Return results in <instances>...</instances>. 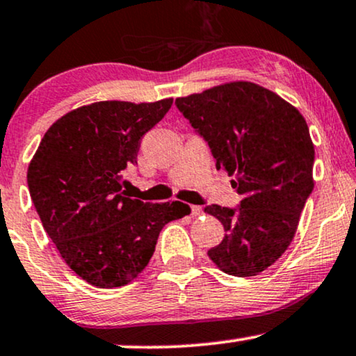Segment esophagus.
Wrapping results in <instances>:
<instances>
[{"mask_svg":"<svg viewBox=\"0 0 356 356\" xmlns=\"http://www.w3.org/2000/svg\"><path fill=\"white\" fill-rule=\"evenodd\" d=\"M191 211H192L193 217H200V215L204 213V210H202V207H199V205H192Z\"/></svg>","mask_w":356,"mask_h":356,"instance_id":"1","label":"esophagus"}]
</instances>
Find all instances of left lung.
<instances>
[{
	"instance_id": "obj_1",
	"label": "left lung",
	"mask_w": 356,
	"mask_h": 356,
	"mask_svg": "<svg viewBox=\"0 0 356 356\" xmlns=\"http://www.w3.org/2000/svg\"><path fill=\"white\" fill-rule=\"evenodd\" d=\"M175 105L243 197L236 209L205 207L225 228L222 243L207 254L223 273L256 276L294 240L314 188L309 126L298 108L245 80L181 97Z\"/></svg>"
}]
</instances>
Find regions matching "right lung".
<instances>
[{
  "label": "right lung",
  "mask_w": 356,
  "mask_h": 356,
  "mask_svg": "<svg viewBox=\"0 0 356 356\" xmlns=\"http://www.w3.org/2000/svg\"><path fill=\"white\" fill-rule=\"evenodd\" d=\"M154 103L97 102L58 118L28 168L40 222L67 266L95 287L131 282L147 266L165 223L191 213L182 202L126 195L123 170L138 164L141 138L168 113Z\"/></svg>",
  "instance_id": "add662e5"
}]
</instances>
